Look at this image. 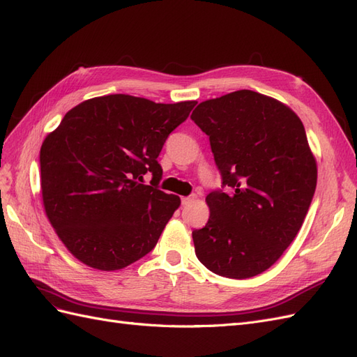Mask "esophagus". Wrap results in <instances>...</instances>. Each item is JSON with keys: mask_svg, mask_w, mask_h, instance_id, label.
I'll use <instances>...</instances> for the list:
<instances>
[{"mask_svg": "<svg viewBox=\"0 0 357 357\" xmlns=\"http://www.w3.org/2000/svg\"><path fill=\"white\" fill-rule=\"evenodd\" d=\"M195 201H197V197H195V195H190V197H183V198H181V204H183V205H189V204L195 202Z\"/></svg>", "mask_w": 357, "mask_h": 357, "instance_id": "34e87169", "label": "esophagus"}]
</instances>
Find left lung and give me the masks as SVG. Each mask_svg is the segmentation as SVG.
<instances>
[{
	"label": "left lung",
	"mask_w": 357,
	"mask_h": 357,
	"mask_svg": "<svg viewBox=\"0 0 357 357\" xmlns=\"http://www.w3.org/2000/svg\"><path fill=\"white\" fill-rule=\"evenodd\" d=\"M190 119L210 137L223 190L205 201L210 218L192 232L199 262L228 278L274 265L299 232L317 185L304 125L287 105L253 91L201 102Z\"/></svg>",
	"instance_id": "left-lung-1"
}]
</instances>
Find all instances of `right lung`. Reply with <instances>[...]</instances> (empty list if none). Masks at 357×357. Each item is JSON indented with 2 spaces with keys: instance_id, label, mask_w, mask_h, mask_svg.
I'll return each instance as SVG.
<instances>
[{
  "instance_id": "obj_1",
  "label": "right lung",
  "mask_w": 357,
  "mask_h": 357,
  "mask_svg": "<svg viewBox=\"0 0 357 357\" xmlns=\"http://www.w3.org/2000/svg\"><path fill=\"white\" fill-rule=\"evenodd\" d=\"M195 101L156 104L116 93L75 105L40 150L41 195L59 240L80 262L116 271L152 252L178 208L158 162ZM150 172L153 180L144 185Z\"/></svg>"
}]
</instances>
